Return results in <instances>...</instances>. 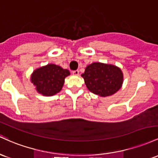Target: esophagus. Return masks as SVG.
<instances>
[{
	"instance_id": "1",
	"label": "esophagus",
	"mask_w": 158,
	"mask_h": 158,
	"mask_svg": "<svg viewBox=\"0 0 158 158\" xmlns=\"http://www.w3.org/2000/svg\"><path fill=\"white\" fill-rule=\"evenodd\" d=\"M72 74H74V75H78L79 74V71L78 70H74L72 72Z\"/></svg>"
}]
</instances>
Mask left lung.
<instances>
[{
	"label": "left lung",
	"mask_w": 158,
	"mask_h": 158,
	"mask_svg": "<svg viewBox=\"0 0 158 158\" xmlns=\"http://www.w3.org/2000/svg\"><path fill=\"white\" fill-rule=\"evenodd\" d=\"M81 76L88 89L102 97L116 93L123 83V73L118 67L102 63L89 65Z\"/></svg>",
	"instance_id": "obj_1"
}]
</instances>
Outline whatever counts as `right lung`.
Instances as JSON below:
<instances>
[{
	"mask_svg": "<svg viewBox=\"0 0 158 158\" xmlns=\"http://www.w3.org/2000/svg\"><path fill=\"white\" fill-rule=\"evenodd\" d=\"M69 71L55 64H48L33 71L31 81L36 91L45 96H52L60 92Z\"/></svg>",
	"mask_w": 158,
	"mask_h": 158,
	"instance_id": "1",
	"label": "right lung"
}]
</instances>
